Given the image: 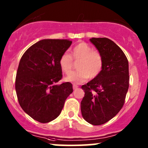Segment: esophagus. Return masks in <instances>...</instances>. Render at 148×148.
Here are the masks:
<instances>
[{
    "label": "esophagus",
    "mask_w": 148,
    "mask_h": 148,
    "mask_svg": "<svg viewBox=\"0 0 148 148\" xmlns=\"http://www.w3.org/2000/svg\"><path fill=\"white\" fill-rule=\"evenodd\" d=\"M77 88H78V86H77V85H76V84L73 85V89H77Z\"/></svg>",
    "instance_id": "1"
}]
</instances>
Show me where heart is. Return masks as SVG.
<instances>
[{"instance_id": "b5f03b06", "label": "heart", "mask_w": 148, "mask_h": 148, "mask_svg": "<svg viewBox=\"0 0 148 148\" xmlns=\"http://www.w3.org/2000/svg\"><path fill=\"white\" fill-rule=\"evenodd\" d=\"M73 60H79L77 70L66 77V81L74 84H81L86 81L89 77L93 79L97 77L103 68L102 55L89 44L84 42L79 43L71 49V53H64L59 58V64L61 69L69 74L73 68Z\"/></svg>"}]
</instances>
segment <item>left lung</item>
I'll use <instances>...</instances> for the list:
<instances>
[{"instance_id":"obj_1","label":"left lung","mask_w":148,"mask_h":148,"mask_svg":"<svg viewBox=\"0 0 148 148\" xmlns=\"http://www.w3.org/2000/svg\"><path fill=\"white\" fill-rule=\"evenodd\" d=\"M103 58V68L97 77L82 85L81 102L83 118L93 125L112 119L123 107L129 88V64L126 56L114 41L107 38H92Z\"/></svg>"}]
</instances>
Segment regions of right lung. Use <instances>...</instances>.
I'll list each match as a JSON object with an SVG mask.
<instances>
[{"label": "right lung", "instance_id": "obj_1", "mask_svg": "<svg viewBox=\"0 0 148 148\" xmlns=\"http://www.w3.org/2000/svg\"><path fill=\"white\" fill-rule=\"evenodd\" d=\"M71 43L67 39L41 40L28 48L19 62L15 84L19 104L41 123L55 120L73 92L70 82L58 84L62 78L59 58Z\"/></svg>", "mask_w": 148, "mask_h": 148}]
</instances>
